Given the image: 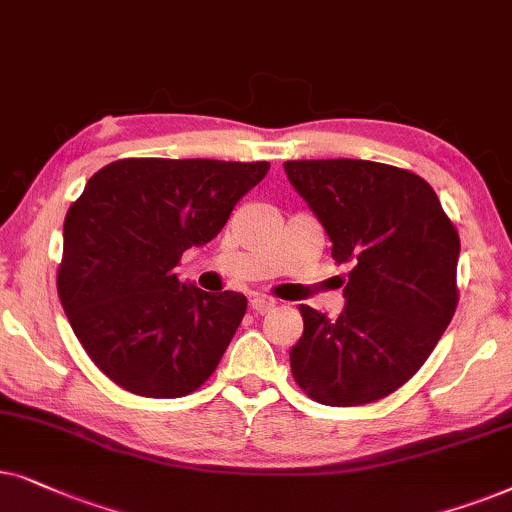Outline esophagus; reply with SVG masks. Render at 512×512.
<instances>
[{"label":"esophagus","mask_w":512,"mask_h":512,"mask_svg":"<svg viewBox=\"0 0 512 512\" xmlns=\"http://www.w3.org/2000/svg\"><path fill=\"white\" fill-rule=\"evenodd\" d=\"M250 309L255 313H260V316H264V313L276 309V302H274V299H269V297H252L250 299Z\"/></svg>","instance_id":"esophagus-1"}]
</instances>
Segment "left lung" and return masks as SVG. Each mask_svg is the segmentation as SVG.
Listing matches in <instances>:
<instances>
[{
    "instance_id": "8db88e82",
    "label": "left lung",
    "mask_w": 512,
    "mask_h": 512,
    "mask_svg": "<svg viewBox=\"0 0 512 512\" xmlns=\"http://www.w3.org/2000/svg\"><path fill=\"white\" fill-rule=\"evenodd\" d=\"M283 168L330 236L332 257L351 267L337 318L299 306L292 377L323 405L374 403L403 386L447 330L459 302V234L433 187L410 170L363 159Z\"/></svg>"
}]
</instances>
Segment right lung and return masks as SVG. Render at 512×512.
I'll use <instances>...</instances> for the list:
<instances>
[{"label": "right lung", "instance_id": "add662e5", "mask_svg": "<svg viewBox=\"0 0 512 512\" xmlns=\"http://www.w3.org/2000/svg\"><path fill=\"white\" fill-rule=\"evenodd\" d=\"M267 170V161L121 159L86 182L65 215L58 295L114 384L180 398L215 372L248 299L182 283L175 267L220 234Z\"/></svg>", "mask_w": 512, "mask_h": 512}]
</instances>
